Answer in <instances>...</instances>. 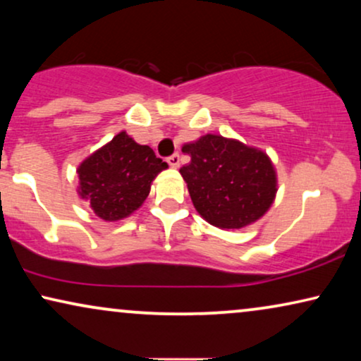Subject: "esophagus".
Here are the masks:
<instances>
[{
  "label": "esophagus",
  "mask_w": 361,
  "mask_h": 361,
  "mask_svg": "<svg viewBox=\"0 0 361 361\" xmlns=\"http://www.w3.org/2000/svg\"><path fill=\"white\" fill-rule=\"evenodd\" d=\"M167 162H169L171 167H174V169H177V167L180 166V156L176 152V154H172V156L167 157Z\"/></svg>",
  "instance_id": "34e87169"
}]
</instances>
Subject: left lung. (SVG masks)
<instances>
[{"instance_id":"obj_1","label":"left lung","mask_w":361,"mask_h":361,"mask_svg":"<svg viewBox=\"0 0 361 361\" xmlns=\"http://www.w3.org/2000/svg\"><path fill=\"white\" fill-rule=\"evenodd\" d=\"M190 162L180 167L192 204L205 221L221 230H240L258 221L273 205L278 174L259 147L233 137L204 135L185 142Z\"/></svg>"}]
</instances>
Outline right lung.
<instances>
[{
    "label": "right lung",
    "instance_id": "add662e5",
    "mask_svg": "<svg viewBox=\"0 0 361 361\" xmlns=\"http://www.w3.org/2000/svg\"><path fill=\"white\" fill-rule=\"evenodd\" d=\"M149 146L120 131L77 167V194L103 221L126 219L145 204L152 180L167 169Z\"/></svg>",
    "mask_w": 361,
    "mask_h": 361
}]
</instances>
